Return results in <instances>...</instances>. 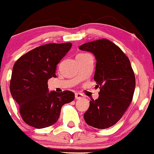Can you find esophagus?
<instances>
[{"mask_svg":"<svg viewBox=\"0 0 154 154\" xmlns=\"http://www.w3.org/2000/svg\"><path fill=\"white\" fill-rule=\"evenodd\" d=\"M75 97L76 100H79V99H82V98L84 97V95H83L82 94L75 93Z\"/></svg>","mask_w":154,"mask_h":154,"instance_id":"34e87169","label":"esophagus"}]
</instances>
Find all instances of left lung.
<instances>
[{
	"label": "left lung",
	"mask_w": 154,
	"mask_h": 154,
	"mask_svg": "<svg viewBox=\"0 0 154 154\" xmlns=\"http://www.w3.org/2000/svg\"><path fill=\"white\" fill-rule=\"evenodd\" d=\"M79 49L95 56L94 79L95 88H100L97 99L90 100L84 119L94 128H109L122 118L132 100L135 77L129 59L117 45L104 38L83 44Z\"/></svg>",
	"instance_id": "8db88e82"
}]
</instances>
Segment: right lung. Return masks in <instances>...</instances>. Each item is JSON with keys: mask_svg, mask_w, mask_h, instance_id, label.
Here are the masks:
<instances>
[{"mask_svg": "<svg viewBox=\"0 0 154 154\" xmlns=\"http://www.w3.org/2000/svg\"><path fill=\"white\" fill-rule=\"evenodd\" d=\"M72 44H48L19 58L13 68L10 90L19 105L23 121L30 126L43 128L59 119L61 108L70 103L75 94L70 91H48V81L56 77L57 65L70 50Z\"/></svg>", "mask_w": 154, "mask_h": 154, "instance_id": "right-lung-1", "label": "right lung"}]
</instances>
